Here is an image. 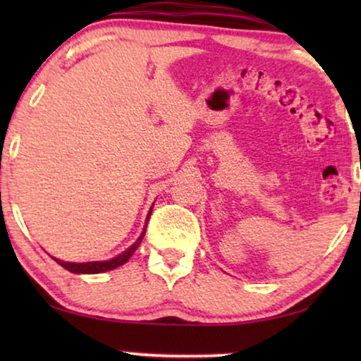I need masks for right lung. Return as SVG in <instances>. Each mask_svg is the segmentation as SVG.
Masks as SVG:
<instances>
[{
  "label": "right lung",
  "instance_id": "1",
  "mask_svg": "<svg viewBox=\"0 0 361 361\" xmlns=\"http://www.w3.org/2000/svg\"><path fill=\"white\" fill-rule=\"evenodd\" d=\"M152 212V207L149 210V214H147V219H146V225H147V220H149V215ZM145 233H146V226L145 230H142V233L140 235V238H137L135 243H133L130 248L123 251V253H120L118 256H115V258L111 259H106V261H88V263H71V261H62V259H57L54 258V261L56 263H59L62 266V268H66L67 271H71V273L73 274H98V273H106V271H111L118 268V266L125 264L128 259L131 258L133 253L137 250V246L141 245L142 238H145Z\"/></svg>",
  "mask_w": 361,
  "mask_h": 361
}]
</instances>
